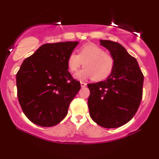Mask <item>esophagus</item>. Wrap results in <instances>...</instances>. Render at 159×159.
<instances>
[{
    "label": "esophagus",
    "instance_id": "esophagus-1",
    "mask_svg": "<svg viewBox=\"0 0 159 159\" xmlns=\"http://www.w3.org/2000/svg\"><path fill=\"white\" fill-rule=\"evenodd\" d=\"M80 84H81L82 88H83V87H85L87 85V83H86V82H80Z\"/></svg>",
    "mask_w": 159,
    "mask_h": 159
}]
</instances>
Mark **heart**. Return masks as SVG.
<instances>
[{"mask_svg":"<svg viewBox=\"0 0 159 159\" xmlns=\"http://www.w3.org/2000/svg\"><path fill=\"white\" fill-rule=\"evenodd\" d=\"M84 67L74 75L75 79L84 80L93 78L99 81L106 79L111 73L114 59L110 53L93 43L82 45L78 50V55L71 53L67 58V66L71 72L76 71L82 66Z\"/></svg>","mask_w":159,"mask_h":159,"instance_id":"1","label":"heart"}]
</instances>
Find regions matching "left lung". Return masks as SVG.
<instances>
[{"instance_id":"obj_1","label":"left lung","mask_w":159,"mask_h":159,"mask_svg":"<svg viewBox=\"0 0 159 159\" xmlns=\"http://www.w3.org/2000/svg\"><path fill=\"white\" fill-rule=\"evenodd\" d=\"M100 44L114 57V65L106 80L88 84L90 116L101 127L116 128L131 120L138 111L144 77L137 60L121 44L106 40Z\"/></svg>"}]
</instances>
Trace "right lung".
<instances>
[{
    "label": "right lung",
    "instance_id": "obj_1",
    "mask_svg": "<svg viewBox=\"0 0 159 159\" xmlns=\"http://www.w3.org/2000/svg\"><path fill=\"white\" fill-rule=\"evenodd\" d=\"M78 43H47L23 61L16 74L17 95L24 114L32 123L53 127L66 116L81 88L67 66L68 56Z\"/></svg>",
    "mask_w": 159,
    "mask_h": 159
}]
</instances>
